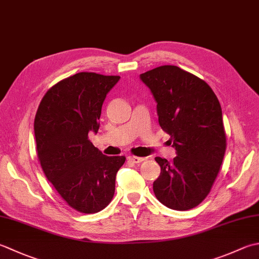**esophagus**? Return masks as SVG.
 I'll use <instances>...</instances> for the list:
<instances>
[{
    "instance_id": "34e87169",
    "label": "esophagus",
    "mask_w": 259,
    "mask_h": 259,
    "mask_svg": "<svg viewBox=\"0 0 259 259\" xmlns=\"http://www.w3.org/2000/svg\"><path fill=\"white\" fill-rule=\"evenodd\" d=\"M128 159L135 164H138V163H141V161H144L145 158H143V157H137V156H129Z\"/></svg>"
}]
</instances>
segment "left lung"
<instances>
[{
	"instance_id": "obj_1",
	"label": "left lung",
	"mask_w": 259,
	"mask_h": 259,
	"mask_svg": "<svg viewBox=\"0 0 259 259\" xmlns=\"http://www.w3.org/2000/svg\"><path fill=\"white\" fill-rule=\"evenodd\" d=\"M140 79L154 96L159 125L177 155L173 163L155 158L160 175L154 193L169 209H193L210 193L226 153L219 100L203 79L177 66L156 67Z\"/></svg>"
}]
</instances>
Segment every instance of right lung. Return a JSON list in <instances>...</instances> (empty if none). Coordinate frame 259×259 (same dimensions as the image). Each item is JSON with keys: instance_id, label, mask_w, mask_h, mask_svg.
I'll return each instance as SVG.
<instances>
[{"instance_id": "1", "label": "right lung", "mask_w": 259, "mask_h": 259, "mask_svg": "<svg viewBox=\"0 0 259 259\" xmlns=\"http://www.w3.org/2000/svg\"><path fill=\"white\" fill-rule=\"evenodd\" d=\"M120 76L77 73L45 94L34 118L40 165L48 181L69 206L96 213L114 195L115 176L124 156L103 155L89 140L98 133L101 110Z\"/></svg>"}]
</instances>
